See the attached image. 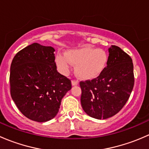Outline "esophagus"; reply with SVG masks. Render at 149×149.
I'll return each instance as SVG.
<instances>
[{"label":"esophagus","instance_id":"1","mask_svg":"<svg viewBox=\"0 0 149 149\" xmlns=\"http://www.w3.org/2000/svg\"><path fill=\"white\" fill-rule=\"evenodd\" d=\"M79 84V81L77 80H73L72 81V85L73 86H76Z\"/></svg>","mask_w":149,"mask_h":149}]
</instances>
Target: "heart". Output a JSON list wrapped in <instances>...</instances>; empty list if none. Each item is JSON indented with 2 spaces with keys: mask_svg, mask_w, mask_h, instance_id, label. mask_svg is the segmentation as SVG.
Masks as SVG:
<instances>
[{
  "mask_svg": "<svg viewBox=\"0 0 149 149\" xmlns=\"http://www.w3.org/2000/svg\"><path fill=\"white\" fill-rule=\"evenodd\" d=\"M109 54L101 48L84 46L70 49L65 54L59 53L55 57V63L60 72L67 75L71 64L76 65L75 71L83 80H92L101 76L109 63Z\"/></svg>",
  "mask_w": 149,
  "mask_h": 149,
  "instance_id": "heart-1",
  "label": "heart"
}]
</instances>
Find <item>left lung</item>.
Here are the masks:
<instances>
[{
	"label": "left lung",
	"instance_id": "obj_1",
	"mask_svg": "<svg viewBox=\"0 0 149 149\" xmlns=\"http://www.w3.org/2000/svg\"><path fill=\"white\" fill-rule=\"evenodd\" d=\"M109 63L101 76L80 82L84 112L96 119H107L121 110L134 86L131 58L119 47L109 48Z\"/></svg>",
	"mask_w": 149,
	"mask_h": 149
}]
</instances>
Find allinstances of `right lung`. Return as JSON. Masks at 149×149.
Returning a JSON list of instances; mask_svg holds the SVG:
<instances>
[{"label":"right lung","instance_id":"add662e5","mask_svg":"<svg viewBox=\"0 0 149 149\" xmlns=\"http://www.w3.org/2000/svg\"><path fill=\"white\" fill-rule=\"evenodd\" d=\"M55 49L33 43L16 53L10 70V95L18 109L31 120L55 118L71 81L57 70Z\"/></svg>","mask_w":149,"mask_h":149}]
</instances>
